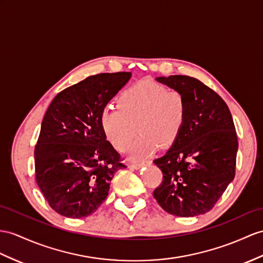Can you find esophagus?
<instances>
[{"mask_svg":"<svg viewBox=\"0 0 263 263\" xmlns=\"http://www.w3.org/2000/svg\"><path fill=\"white\" fill-rule=\"evenodd\" d=\"M145 165V162H139V163H129L128 166H129L130 168H135V170H139L142 166Z\"/></svg>","mask_w":263,"mask_h":263,"instance_id":"esophagus-1","label":"esophagus"}]
</instances>
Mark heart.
I'll use <instances>...</instances> for the list:
<instances>
[{
	"instance_id": "obj_1",
	"label": "heart",
	"mask_w": 263,
	"mask_h": 263,
	"mask_svg": "<svg viewBox=\"0 0 263 263\" xmlns=\"http://www.w3.org/2000/svg\"><path fill=\"white\" fill-rule=\"evenodd\" d=\"M118 108H105L100 125L117 151H125L138 130L140 135L128 149L130 159H142L174 144L184 129L187 104L184 95L159 83L143 81L119 95Z\"/></svg>"
}]
</instances>
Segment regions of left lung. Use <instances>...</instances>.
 I'll return each instance as SVG.
<instances>
[{
	"mask_svg": "<svg viewBox=\"0 0 263 263\" xmlns=\"http://www.w3.org/2000/svg\"><path fill=\"white\" fill-rule=\"evenodd\" d=\"M156 80L184 95L187 116L181 136L164 156L154 161L163 181L153 195L170 214H205L235 175L239 144L232 115L219 95L193 77Z\"/></svg>",
	"mask_w": 263,
	"mask_h": 263,
	"instance_id": "1",
	"label": "left lung"
}]
</instances>
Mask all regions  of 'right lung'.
<instances>
[{"label":"right lung","mask_w":263,"mask_h":263,"mask_svg":"<svg viewBox=\"0 0 263 263\" xmlns=\"http://www.w3.org/2000/svg\"><path fill=\"white\" fill-rule=\"evenodd\" d=\"M130 77L90 76L51 101L34 148L35 180L60 215L81 219L96 212L108 196L115 173L126 167L106 140L100 115Z\"/></svg>","instance_id":"obj_1"}]
</instances>
